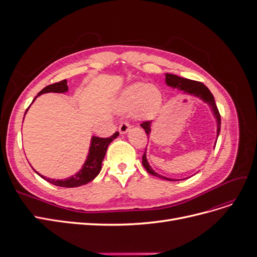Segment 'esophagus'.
<instances>
[{
	"mask_svg": "<svg viewBox=\"0 0 257 257\" xmlns=\"http://www.w3.org/2000/svg\"><path fill=\"white\" fill-rule=\"evenodd\" d=\"M130 130H131V125L127 122H122L120 124V126H119L120 134H126L130 132Z\"/></svg>",
	"mask_w": 257,
	"mask_h": 257,
	"instance_id": "esophagus-1",
	"label": "esophagus"
}]
</instances>
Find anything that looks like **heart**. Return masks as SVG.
<instances>
[{"instance_id":"obj_1","label":"heart","mask_w":257,"mask_h":257,"mask_svg":"<svg viewBox=\"0 0 257 257\" xmlns=\"http://www.w3.org/2000/svg\"><path fill=\"white\" fill-rule=\"evenodd\" d=\"M119 103L123 112H134L137 119L149 120L160 111L163 94L157 85L136 82L122 92Z\"/></svg>"}]
</instances>
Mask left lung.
I'll return each mask as SVG.
<instances>
[{
  "mask_svg": "<svg viewBox=\"0 0 257 257\" xmlns=\"http://www.w3.org/2000/svg\"><path fill=\"white\" fill-rule=\"evenodd\" d=\"M165 77H166L165 82H166L168 87H172L174 89L183 91L184 94L195 96V97L199 98L200 100H203L205 104H207L209 106L210 110H211V112L214 116V119H215V122H216V141H217V137H219L220 131H221V115H220L219 110H217V107H216V104H215V100H214L212 93L210 92V90L206 87V85L204 83H201V82L194 81V80L186 79V78H182V77H179V76L174 75V74H166ZM151 124H152V122H144L141 125L145 130L148 138L150 137V134H151ZM216 141L214 143V147H215ZM143 165L147 169V172L149 173L150 175L159 177L161 179H164V180H167V181L183 180V179L168 178V177H165V176H162V175L158 174L157 172H154V169L150 166L149 162H148V159H147V148H146V151L143 155ZM184 179H188V178H184Z\"/></svg>",
  "mask_w": 257,
  "mask_h": 257,
  "instance_id": "obj_1",
  "label": "left lung"
}]
</instances>
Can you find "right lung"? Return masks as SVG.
Segmentation results:
<instances>
[{
    "instance_id": "right-lung-1",
    "label": "right lung",
    "mask_w": 257,
    "mask_h": 257,
    "mask_svg": "<svg viewBox=\"0 0 257 257\" xmlns=\"http://www.w3.org/2000/svg\"><path fill=\"white\" fill-rule=\"evenodd\" d=\"M67 91H68L67 80H62L57 83L49 84L46 88H44L40 93H38L37 96H35V98L33 99V102L36 99V97L41 96L42 94H44V93H50V92L66 93ZM30 106H29V108H30ZM28 109H27V111H28ZM27 111H26V113H27ZM118 136H119L118 132H115V133L112 136H110L109 138H99L96 136H92L91 144L89 147V152L87 155V160L84 161L82 167L78 170V172L71 177L65 178V179H58L57 180V179L46 178L43 175L38 174L36 170L35 172L42 178H44L46 181H48L57 186H62V188H76V186H81V185L87 184L90 181H92L93 179H94L99 174L100 169H102V163L105 158L107 148H108V146H109V144L113 141V139H115Z\"/></svg>"
}]
</instances>
